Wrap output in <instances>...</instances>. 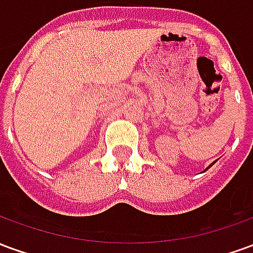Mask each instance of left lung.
Returning a JSON list of instances; mask_svg holds the SVG:
<instances>
[{
    "mask_svg": "<svg viewBox=\"0 0 253 253\" xmlns=\"http://www.w3.org/2000/svg\"><path fill=\"white\" fill-rule=\"evenodd\" d=\"M212 164H214V163H212ZM210 167H211V165H210Z\"/></svg>",
    "mask_w": 253,
    "mask_h": 253,
    "instance_id": "left-lung-1",
    "label": "left lung"
}]
</instances>
